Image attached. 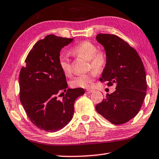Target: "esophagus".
Segmentation results:
<instances>
[{
    "mask_svg": "<svg viewBox=\"0 0 159 159\" xmlns=\"http://www.w3.org/2000/svg\"><path fill=\"white\" fill-rule=\"evenodd\" d=\"M94 92V90L93 89H87V93H91Z\"/></svg>",
    "mask_w": 159,
    "mask_h": 159,
    "instance_id": "obj_1",
    "label": "esophagus"
}]
</instances>
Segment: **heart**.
<instances>
[{"instance_id": "obj_1", "label": "heart", "mask_w": 159, "mask_h": 159, "mask_svg": "<svg viewBox=\"0 0 159 159\" xmlns=\"http://www.w3.org/2000/svg\"><path fill=\"white\" fill-rule=\"evenodd\" d=\"M70 53L72 55L87 60L90 67L96 70H103L107 63V54L106 51L97 50V46L89 41H81L70 50ZM58 63L62 72L66 76L71 74L70 60L66 55L61 54L59 56ZM95 76V72L79 75L72 80L70 84L72 87L89 88L92 84Z\"/></svg>"}]
</instances>
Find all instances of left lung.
<instances>
[{
	"label": "left lung",
	"instance_id": "left-lung-1",
	"mask_svg": "<svg viewBox=\"0 0 159 159\" xmlns=\"http://www.w3.org/2000/svg\"><path fill=\"white\" fill-rule=\"evenodd\" d=\"M97 40L107 54L100 81L116 87L96 106V110L111 123L124 124L139 113L145 98L147 84L144 65L135 49L118 36L98 34Z\"/></svg>",
	"mask_w": 159,
	"mask_h": 159
}]
</instances>
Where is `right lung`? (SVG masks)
<instances>
[{"label":"right lung","instance_id":"obj_1","mask_svg":"<svg viewBox=\"0 0 159 159\" xmlns=\"http://www.w3.org/2000/svg\"><path fill=\"white\" fill-rule=\"evenodd\" d=\"M72 41L53 34L45 36L34 44L20 70L21 103L31 122L46 132L66 126L73 116L75 100L84 93L82 88L67 89L66 75L59 66L60 52Z\"/></svg>","mask_w":159,"mask_h":159}]
</instances>
